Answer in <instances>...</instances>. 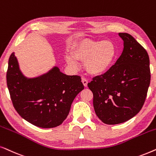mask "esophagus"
Returning <instances> with one entry per match:
<instances>
[{"mask_svg":"<svg viewBox=\"0 0 156 156\" xmlns=\"http://www.w3.org/2000/svg\"><path fill=\"white\" fill-rule=\"evenodd\" d=\"M81 80H82L83 84V86H84L85 87H87V86H88V80H87L86 78H83Z\"/></svg>","mask_w":156,"mask_h":156,"instance_id":"obj_1","label":"esophagus"}]
</instances>
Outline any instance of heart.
Instances as JSON below:
<instances>
[{
  "instance_id": "heart-1",
  "label": "heart",
  "mask_w": 156,
  "mask_h": 156,
  "mask_svg": "<svg viewBox=\"0 0 156 156\" xmlns=\"http://www.w3.org/2000/svg\"><path fill=\"white\" fill-rule=\"evenodd\" d=\"M116 55L117 48L112 41L83 38L73 45L71 55H66V60L75 67L78 65V61L83 62L89 74L98 76L108 71Z\"/></svg>"
}]
</instances>
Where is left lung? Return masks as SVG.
Listing matches in <instances>:
<instances>
[{
    "mask_svg": "<svg viewBox=\"0 0 156 156\" xmlns=\"http://www.w3.org/2000/svg\"><path fill=\"white\" fill-rule=\"evenodd\" d=\"M118 35L123 41L121 55L108 71L88 83L95 113L108 125L124 123L139 113L151 82L147 51L128 33Z\"/></svg>",
    "mask_w": 156,
    "mask_h": 156,
    "instance_id": "obj_1",
    "label": "left lung"
}]
</instances>
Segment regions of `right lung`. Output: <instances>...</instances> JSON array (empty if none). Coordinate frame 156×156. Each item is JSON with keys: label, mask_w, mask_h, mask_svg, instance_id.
I'll use <instances>...</instances> for the list:
<instances>
[{"label": "right lung", "mask_w": 156, "mask_h": 156, "mask_svg": "<svg viewBox=\"0 0 156 156\" xmlns=\"http://www.w3.org/2000/svg\"><path fill=\"white\" fill-rule=\"evenodd\" d=\"M6 80L16 111L30 123L43 128L61 125L74 98L84 89L80 76H67L57 66L40 76L27 78L14 53L8 61Z\"/></svg>", "instance_id": "obj_1"}]
</instances>
